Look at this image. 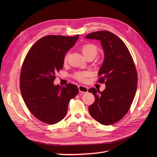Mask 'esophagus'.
<instances>
[{
    "label": "esophagus",
    "instance_id": "1",
    "mask_svg": "<svg viewBox=\"0 0 157 157\" xmlns=\"http://www.w3.org/2000/svg\"><path fill=\"white\" fill-rule=\"evenodd\" d=\"M78 90H79V92L81 94L86 93L88 91V87L84 86H82V85H80V86H78Z\"/></svg>",
    "mask_w": 157,
    "mask_h": 157
}]
</instances>
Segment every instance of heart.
<instances>
[{"label":"heart","mask_w":157,"mask_h":157,"mask_svg":"<svg viewBox=\"0 0 157 157\" xmlns=\"http://www.w3.org/2000/svg\"><path fill=\"white\" fill-rule=\"evenodd\" d=\"M81 52L82 54L86 58H95L98 54V47L93 44H86L81 47ZM67 59V55H66L64 58V61L66 62ZM88 75L87 72H78L76 73L74 75L75 79H77L78 81L83 82L86 80V78Z\"/></svg>","instance_id":"obj_1"}]
</instances>
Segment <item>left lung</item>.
Returning a JSON list of instances; mask_svg holds the SVG:
<instances>
[{"label":"left lung","mask_w":157,"mask_h":157,"mask_svg":"<svg viewBox=\"0 0 157 157\" xmlns=\"http://www.w3.org/2000/svg\"><path fill=\"white\" fill-rule=\"evenodd\" d=\"M86 39L100 40L104 61L99 71L98 82L105 83L103 92L88 90L95 97L90 105V115L103 125H111L124 117L134 100L137 73L129 50L119 37L107 31L90 33Z\"/></svg>","instance_id":"8db88e82"}]
</instances>
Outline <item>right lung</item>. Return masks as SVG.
<instances>
[{"mask_svg": "<svg viewBox=\"0 0 157 157\" xmlns=\"http://www.w3.org/2000/svg\"><path fill=\"white\" fill-rule=\"evenodd\" d=\"M79 36L48 35L35 42L27 54L20 73L21 96L27 108L37 119L54 124L67 115L68 104L78 94L69 83L54 84L56 73L62 69L67 52Z\"/></svg>", "mask_w": 157, "mask_h": 157, "instance_id": "right-lung-1", "label": "right lung"}]
</instances>
